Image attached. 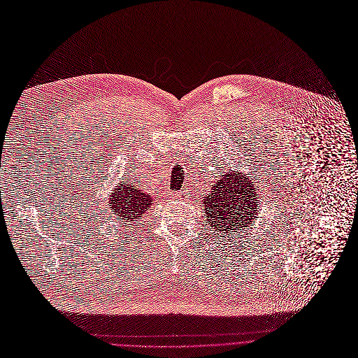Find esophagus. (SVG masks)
Wrapping results in <instances>:
<instances>
[{
    "instance_id": "34e87169",
    "label": "esophagus",
    "mask_w": 358,
    "mask_h": 358,
    "mask_svg": "<svg viewBox=\"0 0 358 358\" xmlns=\"http://www.w3.org/2000/svg\"><path fill=\"white\" fill-rule=\"evenodd\" d=\"M176 197H177L178 200H184V199L189 197V193H187V190H180V192L176 193Z\"/></svg>"
}]
</instances>
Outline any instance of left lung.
<instances>
[{
    "label": "left lung",
    "mask_w": 358,
    "mask_h": 358,
    "mask_svg": "<svg viewBox=\"0 0 358 358\" xmlns=\"http://www.w3.org/2000/svg\"><path fill=\"white\" fill-rule=\"evenodd\" d=\"M255 187V182L243 173L221 174L203 201L208 224L221 236H240V229L255 220L260 205Z\"/></svg>",
    "instance_id": "obj_1"
}]
</instances>
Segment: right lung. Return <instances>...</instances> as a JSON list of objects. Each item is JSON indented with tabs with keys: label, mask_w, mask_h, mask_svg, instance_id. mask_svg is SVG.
<instances>
[{
	"label": "right lung",
	"mask_w": 358,
	"mask_h": 358,
	"mask_svg": "<svg viewBox=\"0 0 358 358\" xmlns=\"http://www.w3.org/2000/svg\"><path fill=\"white\" fill-rule=\"evenodd\" d=\"M111 210L117 221L122 220H142V215L150 206L152 197L145 192L133 189L124 181L118 184V189L111 194Z\"/></svg>",
	"instance_id": "obj_1"
}]
</instances>
